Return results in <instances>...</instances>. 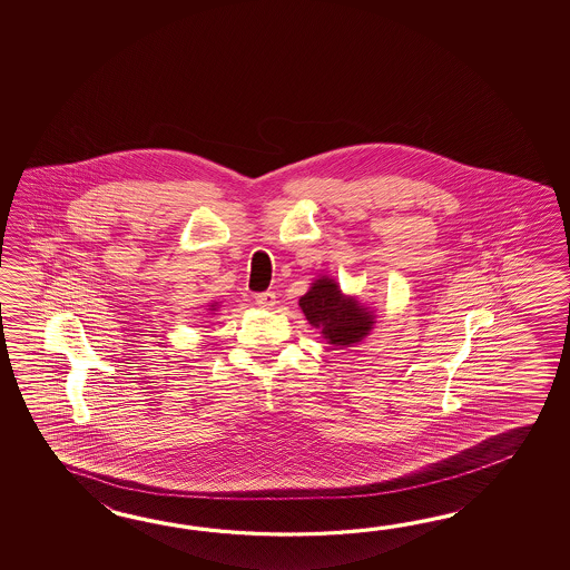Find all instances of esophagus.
Instances as JSON below:
<instances>
[{
	"label": "esophagus",
	"mask_w": 570,
	"mask_h": 570,
	"mask_svg": "<svg viewBox=\"0 0 570 570\" xmlns=\"http://www.w3.org/2000/svg\"><path fill=\"white\" fill-rule=\"evenodd\" d=\"M255 302L258 307L263 309H273L277 303V295L273 291H265V293H256Z\"/></svg>",
	"instance_id": "1"
}]
</instances>
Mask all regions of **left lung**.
<instances>
[{
  "instance_id": "8db88e82",
  "label": "left lung",
  "mask_w": 570,
  "mask_h": 570,
  "mask_svg": "<svg viewBox=\"0 0 570 570\" xmlns=\"http://www.w3.org/2000/svg\"><path fill=\"white\" fill-rule=\"evenodd\" d=\"M305 320L320 330L327 344L346 348L363 342L375 326V312L356 295H344L338 283L320 275L299 297Z\"/></svg>"
}]
</instances>
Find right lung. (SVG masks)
I'll list each match as a JSON object with an SVG mask.
<instances>
[{
	"label": "right lung",
	"instance_id": "right-lung-1",
	"mask_svg": "<svg viewBox=\"0 0 570 570\" xmlns=\"http://www.w3.org/2000/svg\"><path fill=\"white\" fill-rule=\"evenodd\" d=\"M216 309H218V302H214L209 305V312H216Z\"/></svg>",
	"mask_w": 570,
	"mask_h": 570
}]
</instances>
